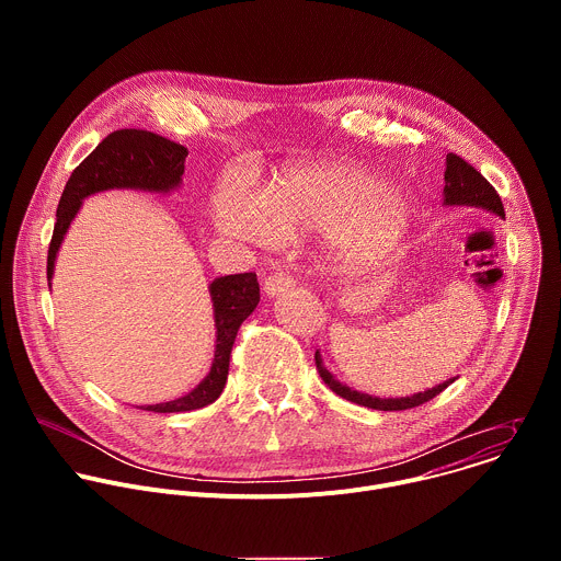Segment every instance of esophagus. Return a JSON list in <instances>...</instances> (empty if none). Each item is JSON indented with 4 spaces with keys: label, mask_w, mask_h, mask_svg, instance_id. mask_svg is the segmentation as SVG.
<instances>
[{
    "label": "esophagus",
    "mask_w": 561,
    "mask_h": 561,
    "mask_svg": "<svg viewBox=\"0 0 561 561\" xmlns=\"http://www.w3.org/2000/svg\"><path fill=\"white\" fill-rule=\"evenodd\" d=\"M295 284H297V282H295V277H293L290 273L279 271V273H273V275L264 282V290H266L271 297H275V295H282V293L290 290Z\"/></svg>",
    "instance_id": "1"
}]
</instances>
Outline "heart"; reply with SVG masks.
<instances>
[{"label":"heart","instance_id":"1","mask_svg":"<svg viewBox=\"0 0 561 561\" xmlns=\"http://www.w3.org/2000/svg\"><path fill=\"white\" fill-rule=\"evenodd\" d=\"M215 215L224 230L253 242L327 230L335 253L355 260L394 242L407 226L409 202L370 173L308 164L279 175L255 204L239 188H226Z\"/></svg>","mask_w":561,"mask_h":561}]
</instances>
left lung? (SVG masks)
<instances>
[{
	"label": "left lung",
	"instance_id": "left-lung-1",
	"mask_svg": "<svg viewBox=\"0 0 561 561\" xmlns=\"http://www.w3.org/2000/svg\"><path fill=\"white\" fill-rule=\"evenodd\" d=\"M444 180H446V186H444V202L446 204H470V206H482V208H489L497 215L504 217V204L497 195V191L491 186V182L479 173L474 167H470L466 159H461L459 154L455 152H448L446 154V173H444ZM314 366H317V373L319 377H322L327 381V386L337 392L340 397L348 399V402L353 404H359V407H368V409H375V411H409V409H415V407H422L426 402H431L433 397H437L444 388H448L455 379L450 381H444L431 390H424V392H417L413 397H399V399H379V397H370V394H364V392H357V390H351L348 386L340 383L322 364V357H319V353H314Z\"/></svg>",
	"mask_w": 561,
	"mask_h": 561
}]
</instances>
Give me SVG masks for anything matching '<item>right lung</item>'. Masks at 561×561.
Segmentation results:
<instances>
[{
    "instance_id": "right-lung-1",
    "label": "right lung",
    "mask_w": 561,
    "mask_h": 561,
    "mask_svg": "<svg viewBox=\"0 0 561 561\" xmlns=\"http://www.w3.org/2000/svg\"><path fill=\"white\" fill-rule=\"evenodd\" d=\"M188 150L162 135L141 128H119L104 137L98 148L79 164L57 206V221L48 247L46 275L53 277L55 257L61 239L77 215L82 199L108 191V188H141V191H169L175 188L184 175V162ZM210 297L215 308L217 346L210 373L188 394L167 404L146 407L152 413H184L213 404L221 394L228 377L230 351L239 327L260 304V284L255 273L226 275L210 284Z\"/></svg>"
}]
</instances>
